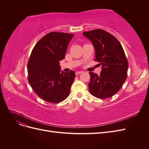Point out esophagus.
Masks as SVG:
<instances>
[{
    "instance_id": "esophagus-1",
    "label": "esophagus",
    "mask_w": 149,
    "mask_h": 149,
    "mask_svg": "<svg viewBox=\"0 0 149 149\" xmlns=\"http://www.w3.org/2000/svg\"><path fill=\"white\" fill-rule=\"evenodd\" d=\"M83 73V71H76V75H79V74H81V73Z\"/></svg>"
}]
</instances>
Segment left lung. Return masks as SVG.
I'll return each instance as SVG.
<instances>
[{
  "label": "left lung",
  "instance_id": "left-lung-1",
  "mask_svg": "<svg viewBox=\"0 0 149 149\" xmlns=\"http://www.w3.org/2000/svg\"><path fill=\"white\" fill-rule=\"evenodd\" d=\"M95 49L96 59L102 66L100 75L89 72V91L92 95L106 99L118 93L127 76L128 61L118 40L102 29L84 31Z\"/></svg>",
  "mask_w": 149,
  "mask_h": 149
}]
</instances>
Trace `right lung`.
Instances as JSON below:
<instances>
[{
  "label": "right lung",
  "instance_id": "1",
  "mask_svg": "<svg viewBox=\"0 0 149 149\" xmlns=\"http://www.w3.org/2000/svg\"><path fill=\"white\" fill-rule=\"evenodd\" d=\"M73 37V34L48 33L31 51L27 64L28 81L34 92L45 101L58 103L69 96L76 75L73 70L61 72L59 65Z\"/></svg>",
  "mask_w": 149,
  "mask_h": 149
}]
</instances>
